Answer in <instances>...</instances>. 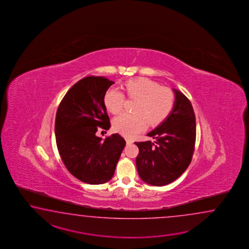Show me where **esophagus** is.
<instances>
[{"mask_svg":"<svg viewBox=\"0 0 249 249\" xmlns=\"http://www.w3.org/2000/svg\"><path fill=\"white\" fill-rule=\"evenodd\" d=\"M132 142H132V140H129V139H127L126 143H127V144H128V145H130V144H132Z\"/></svg>","mask_w":249,"mask_h":249,"instance_id":"obj_1","label":"esophagus"}]
</instances>
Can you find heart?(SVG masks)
<instances>
[{
	"instance_id": "1",
	"label": "heart",
	"mask_w": 249,
	"mask_h": 249,
	"mask_svg": "<svg viewBox=\"0 0 249 249\" xmlns=\"http://www.w3.org/2000/svg\"><path fill=\"white\" fill-rule=\"evenodd\" d=\"M124 89L130 99L137 100L133 107V114L124 113L113 120V129L125 137H132L143 132L148 122L150 125H158L169 116L175 104L173 91L146 77L129 80L124 83ZM123 91L111 87L104 94V104L107 111L117 115L124 105Z\"/></svg>"
}]
</instances>
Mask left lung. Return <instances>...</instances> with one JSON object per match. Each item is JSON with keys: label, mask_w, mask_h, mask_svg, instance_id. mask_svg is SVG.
<instances>
[{"label": "left lung", "mask_w": 249, "mask_h": 249, "mask_svg": "<svg viewBox=\"0 0 249 249\" xmlns=\"http://www.w3.org/2000/svg\"><path fill=\"white\" fill-rule=\"evenodd\" d=\"M169 116L148 136L150 141L135 142L138 174L146 183L164 186L179 178L190 165L196 141V117L191 101L180 90Z\"/></svg>", "instance_id": "obj_1"}]
</instances>
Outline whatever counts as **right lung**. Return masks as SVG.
<instances>
[{
  "label": "right lung",
  "instance_id": "1",
  "mask_svg": "<svg viewBox=\"0 0 249 249\" xmlns=\"http://www.w3.org/2000/svg\"><path fill=\"white\" fill-rule=\"evenodd\" d=\"M113 84L103 76L83 78L64 96L57 110L55 136L60 158L71 175L88 184L111 179L125 146L118 133L105 141L96 136L97 127H110L104 94Z\"/></svg>",
  "mask_w": 249,
  "mask_h": 249
}]
</instances>
